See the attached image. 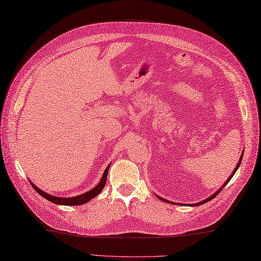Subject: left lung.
<instances>
[{
	"label": "left lung",
	"mask_w": 261,
	"mask_h": 261,
	"mask_svg": "<svg viewBox=\"0 0 261 261\" xmlns=\"http://www.w3.org/2000/svg\"><path fill=\"white\" fill-rule=\"evenodd\" d=\"M242 156H243V154H241L240 162H239V163H238V165H237V167H236V170L233 171V173H232V175H231V176L229 177V179L225 181V184H224V185H223L222 187H224V186H225L226 184H228V182H229V180H230V179L232 178V177H233V175L236 174V171H237V169H238V168H239V166H240V164H241V160H242ZM221 191H222V188H220V190H219L218 192H216L215 194H213V195H212V196H211V197H208V198H206V199H204V201H202V202H199V203H196V204H194V205H202V204H204L205 202H208V201H211V199H212V198H214V197H215L216 195H218V194H219V193H220ZM162 199H163V198H162ZM164 201H165V202H167V201H166V199H164Z\"/></svg>",
	"instance_id": "1"
}]
</instances>
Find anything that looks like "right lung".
I'll return each mask as SVG.
<instances>
[{
  "instance_id": "add662e5",
  "label": "right lung",
  "mask_w": 261,
  "mask_h": 261,
  "mask_svg": "<svg viewBox=\"0 0 261 261\" xmlns=\"http://www.w3.org/2000/svg\"><path fill=\"white\" fill-rule=\"evenodd\" d=\"M109 168H110V165L107 167V169H105L104 174L102 176V179L101 181L98 182V184L93 188V190H91L90 192H87L85 194H82V195H79V196H75V197H56V196H51L49 195V194L45 193L41 190H39V188L33 185L31 182L32 187L35 188V191H37V193L40 194V195L42 197H45L46 199H48V201H50L55 204H59V205H71V206H74V205H82L84 204L86 202L90 201V199H92L93 197H95L96 195H98L99 193L102 192V190L105 186V182H107V177H108V171H109Z\"/></svg>"
}]
</instances>
